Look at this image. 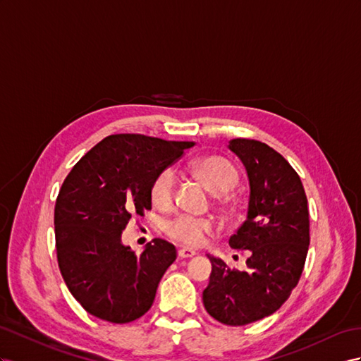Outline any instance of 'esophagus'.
Wrapping results in <instances>:
<instances>
[{"mask_svg":"<svg viewBox=\"0 0 361 361\" xmlns=\"http://www.w3.org/2000/svg\"><path fill=\"white\" fill-rule=\"evenodd\" d=\"M195 256V252L190 250V248H180L178 250V257H183V259H186V257H192Z\"/></svg>","mask_w":361,"mask_h":361,"instance_id":"esophagus-1","label":"esophagus"}]
</instances>
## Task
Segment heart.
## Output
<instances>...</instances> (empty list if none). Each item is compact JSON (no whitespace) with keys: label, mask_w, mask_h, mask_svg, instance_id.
<instances>
[{"label":"heart","mask_w":361,"mask_h":361,"mask_svg":"<svg viewBox=\"0 0 361 361\" xmlns=\"http://www.w3.org/2000/svg\"><path fill=\"white\" fill-rule=\"evenodd\" d=\"M189 171L214 193H227L239 181V172L232 161L221 155H204L189 163ZM175 189V173L172 169H163L155 175L151 184L152 204L159 209L171 206ZM218 202L228 212H238L236 201L219 195ZM216 224L210 218L180 215L164 224V233L172 241L186 247H198L206 241V236L215 232Z\"/></svg>","instance_id":"1"}]
</instances>
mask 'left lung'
Here are the masks:
<instances>
[{
    "label": "left lung",
    "instance_id": "8db88e82",
    "mask_svg": "<svg viewBox=\"0 0 361 361\" xmlns=\"http://www.w3.org/2000/svg\"><path fill=\"white\" fill-rule=\"evenodd\" d=\"M232 149L250 178L243 226L228 244L247 252V271L210 257L212 274L202 303L215 320L243 326L279 310L298 285L310 245V212L300 177L273 147L235 138Z\"/></svg>",
    "mask_w": 361,
    "mask_h": 361
}]
</instances>
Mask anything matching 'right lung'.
I'll return each mask as SVG.
<instances>
[{"label": "right lung", "instance_id": "add662e5", "mask_svg": "<svg viewBox=\"0 0 361 361\" xmlns=\"http://www.w3.org/2000/svg\"><path fill=\"white\" fill-rule=\"evenodd\" d=\"M190 146L142 134L108 135L63 180L54 206L58 264L73 298L91 316L129 323L152 307L177 250L157 238L137 255L120 235L134 214L151 209L155 175Z\"/></svg>", "mask_w": 361, "mask_h": 361}]
</instances>
